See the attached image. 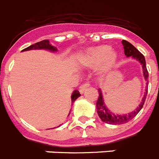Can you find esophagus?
I'll list each match as a JSON object with an SVG mask.
<instances>
[{
    "mask_svg": "<svg viewBox=\"0 0 159 159\" xmlns=\"http://www.w3.org/2000/svg\"><path fill=\"white\" fill-rule=\"evenodd\" d=\"M89 87H90V84L88 82H86L85 84H84L83 85H81L80 86V92L81 94H83L84 92H85V90H86L88 88H89Z\"/></svg>",
    "mask_w": 159,
    "mask_h": 159,
    "instance_id": "esophagus-1",
    "label": "esophagus"
}]
</instances>
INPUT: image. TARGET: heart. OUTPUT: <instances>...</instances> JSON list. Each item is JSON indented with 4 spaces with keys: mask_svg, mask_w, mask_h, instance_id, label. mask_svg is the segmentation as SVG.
I'll use <instances>...</instances> for the list:
<instances>
[{
    "mask_svg": "<svg viewBox=\"0 0 159 159\" xmlns=\"http://www.w3.org/2000/svg\"><path fill=\"white\" fill-rule=\"evenodd\" d=\"M117 59V53L109 45H99L90 48L82 57L83 61L89 65L101 64L100 71L103 74L111 69Z\"/></svg>",
    "mask_w": 159,
    "mask_h": 159,
    "instance_id": "obj_1",
    "label": "heart"
}]
</instances>
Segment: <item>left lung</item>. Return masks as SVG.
Masks as SVG:
<instances>
[{
    "label": "left lung",
    "instance_id": "left-lung-1",
    "mask_svg": "<svg viewBox=\"0 0 159 159\" xmlns=\"http://www.w3.org/2000/svg\"><path fill=\"white\" fill-rule=\"evenodd\" d=\"M122 43H123V48H124L125 55L127 57H131L133 59H135L136 60H138L142 64V67H143V75H144V78H145L146 80L148 82L149 74L147 69V65H146V60L144 56L134 46L132 45L131 43H129L127 40H123L122 41ZM147 84L148 83H147ZM98 92H99V98H98V100H97L96 102V109L97 113L99 115L101 120L102 122H104V123H108V124L119 125L126 123L130 121V120H131L140 111V110L143 108V105H144V102H145L147 92H148V88H147V87L146 88L145 95L143 96L139 106L136 108L135 111H132L131 113H129L128 115L127 114V115H115L111 111H110L106 107V105H105L104 102H103V98H102V92H101V90L99 89Z\"/></svg>",
    "mask_w": 159,
    "mask_h": 159
}]
</instances>
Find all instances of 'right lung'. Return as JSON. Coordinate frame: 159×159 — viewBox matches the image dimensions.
I'll return each instance as SVG.
<instances>
[{"label":"right lung","mask_w":159,"mask_h":159,"mask_svg":"<svg viewBox=\"0 0 159 159\" xmlns=\"http://www.w3.org/2000/svg\"><path fill=\"white\" fill-rule=\"evenodd\" d=\"M32 49H34V50H36V49H46V50H49V51L53 52L57 51V48L52 45L51 43H50V42H49V40H42V41L37 42V43H34V44H32V45H31V46H29V47L23 49V50H22V52L29 51V50H32ZM80 95H81L80 94L79 91H77V90L74 91V92H73V93L71 94V103L75 102V99H76L78 97L80 96ZM70 111H71V110H70ZM68 116H69V115H68Z\"/></svg>","instance_id":"add662e5"}]
</instances>
